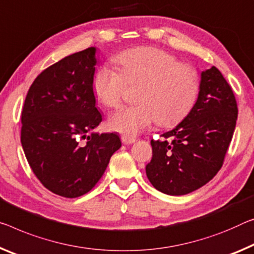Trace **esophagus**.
I'll use <instances>...</instances> for the list:
<instances>
[{
  "label": "esophagus",
  "instance_id": "1",
  "mask_svg": "<svg viewBox=\"0 0 254 254\" xmlns=\"http://www.w3.org/2000/svg\"><path fill=\"white\" fill-rule=\"evenodd\" d=\"M121 140H122V142L124 144H131V143H134L136 141V139L134 136H131V135H122L121 136Z\"/></svg>",
  "mask_w": 254,
  "mask_h": 254
}]
</instances>
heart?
<instances>
[{
    "mask_svg": "<svg viewBox=\"0 0 254 254\" xmlns=\"http://www.w3.org/2000/svg\"><path fill=\"white\" fill-rule=\"evenodd\" d=\"M115 71L100 66L92 78V90L103 105L119 107L127 84H139L133 106L121 108L110 116L108 127L133 135L156 122L170 127L180 122L194 104L199 75L194 67L180 63L167 52L156 47H134L114 58Z\"/></svg>",
    "mask_w": 254,
    "mask_h": 254,
    "instance_id": "heart-1",
    "label": "heart"
}]
</instances>
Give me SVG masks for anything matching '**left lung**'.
Returning <instances> with one entry per match:
<instances>
[{
  "mask_svg": "<svg viewBox=\"0 0 254 254\" xmlns=\"http://www.w3.org/2000/svg\"><path fill=\"white\" fill-rule=\"evenodd\" d=\"M237 120L232 88L217 67L201 71L198 98L173 130L151 140L147 178L157 190L184 195L198 190L218 173Z\"/></svg>",
  "mask_w": 254,
  "mask_h": 254,
  "instance_id": "8db88e82",
  "label": "left lung"
}]
</instances>
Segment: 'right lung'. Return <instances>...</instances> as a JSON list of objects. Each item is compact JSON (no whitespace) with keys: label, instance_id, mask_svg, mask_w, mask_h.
<instances>
[{"label":"right lung","instance_id":"add662e5","mask_svg":"<svg viewBox=\"0 0 254 254\" xmlns=\"http://www.w3.org/2000/svg\"><path fill=\"white\" fill-rule=\"evenodd\" d=\"M96 51L89 47L44 70L30 86L21 114V144L31 170L64 198L89 192L122 144L116 133L92 132L103 120L92 90ZM86 137L87 143L79 142Z\"/></svg>","mask_w":254,"mask_h":254}]
</instances>
